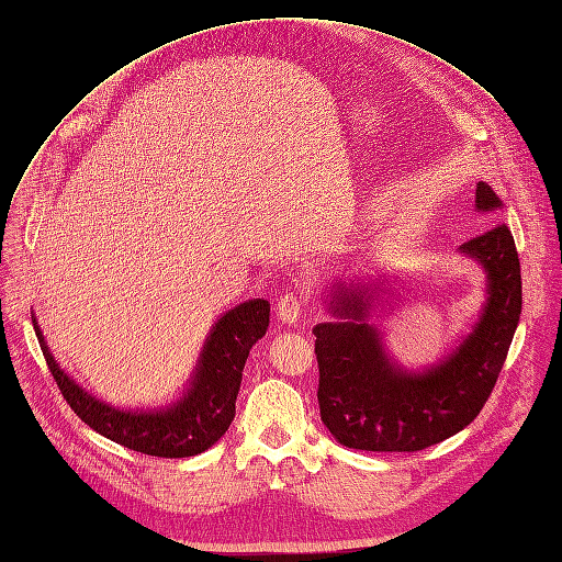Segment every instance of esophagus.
<instances>
[{"mask_svg": "<svg viewBox=\"0 0 562 562\" xmlns=\"http://www.w3.org/2000/svg\"><path fill=\"white\" fill-rule=\"evenodd\" d=\"M303 310H305V299H303V293L299 289L284 291L282 296L278 299V305H276V312H278L280 321L289 323V326H293V323L301 321Z\"/></svg>", "mask_w": 562, "mask_h": 562, "instance_id": "1", "label": "esophagus"}]
</instances>
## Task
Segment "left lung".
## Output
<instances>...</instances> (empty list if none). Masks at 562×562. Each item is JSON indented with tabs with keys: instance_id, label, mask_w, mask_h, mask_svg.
I'll use <instances>...</instances> for the list:
<instances>
[{
	"instance_id": "left-lung-1",
	"label": "left lung",
	"mask_w": 562,
	"mask_h": 562,
	"mask_svg": "<svg viewBox=\"0 0 562 562\" xmlns=\"http://www.w3.org/2000/svg\"><path fill=\"white\" fill-rule=\"evenodd\" d=\"M476 210L494 221L501 200L476 187ZM460 252L476 259L487 276L483 314L462 344L424 373L403 371L382 348L380 330L369 323V286L335 284L330 314L318 323L321 422L339 445L360 451H422L460 432L479 417L504 369L521 314V271L506 223H494ZM380 296V293H378Z\"/></svg>"
}]
</instances>
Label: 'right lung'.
Segmentation results:
<instances>
[{"instance_id":"obj_1","label":"right lung","mask_w":562,"mask_h":562,"mask_svg":"<svg viewBox=\"0 0 562 562\" xmlns=\"http://www.w3.org/2000/svg\"><path fill=\"white\" fill-rule=\"evenodd\" d=\"M271 305L263 299L225 312L206 337L187 394L164 409H117L88 394L56 364L36 318L45 362L75 415L115 445L155 458H189L214 447L234 419V403L250 348L269 330Z\"/></svg>"}]
</instances>
